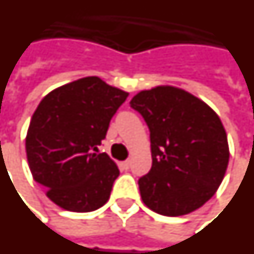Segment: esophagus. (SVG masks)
<instances>
[{"instance_id": "esophagus-1", "label": "esophagus", "mask_w": 254, "mask_h": 254, "mask_svg": "<svg viewBox=\"0 0 254 254\" xmlns=\"http://www.w3.org/2000/svg\"><path fill=\"white\" fill-rule=\"evenodd\" d=\"M121 165H122V168H124V170H129V167H130V160L122 161Z\"/></svg>"}]
</instances>
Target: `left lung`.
<instances>
[{
  "instance_id": "obj_1",
  "label": "left lung",
  "mask_w": 254,
  "mask_h": 254,
  "mask_svg": "<svg viewBox=\"0 0 254 254\" xmlns=\"http://www.w3.org/2000/svg\"><path fill=\"white\" fill-rule=\"evenodd\" d=\"M130 108L141 114L151 133L152 168L138 179L142 202L167 217L203 206L229 164L227 136L217 113L172 86L140 91Z\"/></svg>"
}]
</instances>
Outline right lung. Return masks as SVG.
Wrapping results in <instances>:
<instances>
[{
    "label": "right lung",
    "mask_w": 254,
    "mask_h": 254,
    "mask_svg": "<svg viewBox=\"0 0 254 254\" xmlns=\"http://www.w3.org/2000/svg\"><path fill=\"white\" fill-rule=\"evenodd\" d=\"M127 91L87 76L41 99L25 138L32 176L59 207L89 213L110 198L120 171L108 153H97Z\"/></svg>",
    "instance_id": "right-lung-1"
}]
</instances>
